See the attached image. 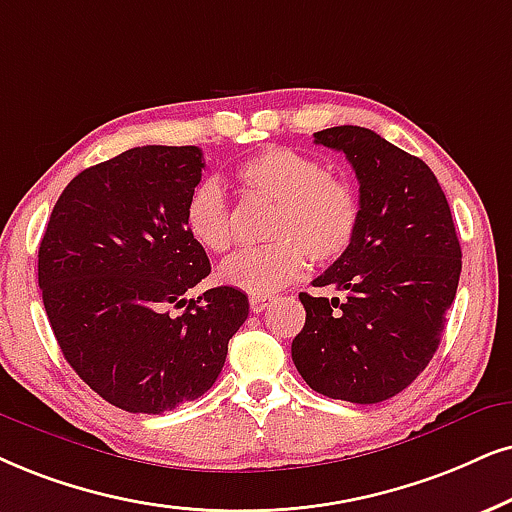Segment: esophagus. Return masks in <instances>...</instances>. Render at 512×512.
Listing matches in <instances>:
<instances>
[{"label":"esophagus","instance_id":"1","mask_svg":"<svg viewBox=\"0 0 512 512\" xmlns=\"http://www.w3.org/2000/svg\"><path fill=\"white\" fill-rule=\"evenodd\" d=\"M271 297H250V312L252 314H260L264 312V309L269 307Z\"/></svg>","mask_w":512,"mask_h":512}]
</instances>
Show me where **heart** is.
<instances>
[{"label": "heart", "instance_id": "obj_1", "mask_svg": "<svg viewBox=\"0 0 512 512\" xmlns=\"http://www.w3.org/2000/svg\"><path fill=\"white\" fill-rule=\"evenodd\" d=\"M236 181L252 200L274 205L267 219V248L243 250L217 271L219 283L264 297L307 269L328 267L347 255L361 224V200L352 181L326 172L312 155L267 146L236 167ZM184 224L200 248L226 252L234 243L231 208L219 181L205 179L191 191Z\"/></svg>", "mask_w": 512, "mask_h": 512}]
</instances>
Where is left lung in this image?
Masks as SVG:
<instances>
[{
  "label": "left lung",
  "instance_id": "8db88e82",
  "mask_svg": "<svg viewBox=\"0 0 512 512\" xmlns=\"http://www.w3.org/2000/svg\"><path fill=\"white\" fill-rule=\"evenodd\" d=\"M345 153L359 179L361 224L352 248L314 288L300 293L304 328L293 361L323 397L378 404L399 394L430 364L461 276V243L439 181L416 155L366 127L314 134Z\"/></svg>",
  "mask_w": 512,
  "mask_h": 512
}]
</instances>
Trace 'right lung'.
<instances>
[{
    "mask_svg": "<svg viewBox=\"0 0 512 512\" xmlns=\"http://www.w3.org/2000/svg\"><path fill=\"white\" fill-rule=\"evenodd\" d=\"M198 146H139L77 174L40 243L42 302L73 371L129 413H165L215 385L248 297L219 286L184 224ZM186 306L172 317L169 307Z\"/></svg>",
    "mask_w": 512,
    "mask_h": 512,
    "instance_id": "right-lung-1",
    "label": "right lung"
}]
</instances>
